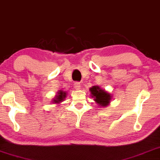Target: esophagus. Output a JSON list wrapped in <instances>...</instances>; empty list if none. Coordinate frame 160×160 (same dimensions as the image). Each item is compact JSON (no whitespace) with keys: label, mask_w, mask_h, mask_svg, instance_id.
<instances>
[{"label":"esophagus","mask_w":160,"mask_h":160,"mask_svg":"<svg viewBox=\"0 0 160 160\" xmlns=\"http://www.w3.org/2000/svg\"><path fill=\"white\" fill-rule=\"evenodd\" d=\"M74 88L76 89H79L80 87H81V85H80V82H74Z\"/></svg>","instance_id":"34e87169"}]
</instances>
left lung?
I'll return each instance as SVG.
<instances>
[{"label": "left lung", "instance_id": "left-lung-1", "mask_svg": "<svg viewBox=\"0 0 160 160\" xmlns=\"http://www.w3.org/2000/svg\"><path fill=\"white\" fill-rule=\"evenodd\" d=\"M91 92L92 97L95 98V102L101 106H108L111 100V95L102 90L98 86H94L89 89Z\"/></svg>", "mask_w": 160, "mask_h": 160}]
</instances>
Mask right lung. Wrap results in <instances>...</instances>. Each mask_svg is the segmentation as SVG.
I'll use <instances>...</instances> for the list:
<instances>
[{
    "instance_id": "1",
    "label": "right lung",
    "mask_w": 160,
    "mask_h": 160,
    "mask_svg": "<svg viewBox=\"0 0 160 160\" xmlns=\"http://www.w3.org/2000/svg\"><path fill=\"white\" fill-rule=\"evenodd\" d=\"M65 97H66V93H65V92H62L61 90L59 91L58 95L56 96V98L54 100V102L58 103V102H62Z\"/></svg>"
}]
</instances>
